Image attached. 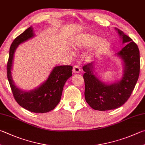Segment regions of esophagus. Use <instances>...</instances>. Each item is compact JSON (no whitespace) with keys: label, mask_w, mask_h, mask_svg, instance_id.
<instances>
[{"label":"esophagus","mask_w":145,"mask_h":145,"mask_svg":"<svg viewBox=\"0 0 145 145\" xmlns=\"http://www.w3.org/2000/svg\"><path fill=\"white\" fill-rule=\"evenodd\" d=\"M73 73H78L80 72V67H78L77 65H75L73 67Z\"/></svg>","instance_id":"1"}]
</instances>
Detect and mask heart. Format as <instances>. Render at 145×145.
<instances>
[{"label":"heart","mask_w":145,"mask_h":145,"mask_svg":"<svg viewBox=\"0 0 145 145\" xmlns=\"http://www.w3.org/2000/svg\"><path fill=\"white\" fill-rule=\"evenodd\" d=\"M75 49H82L84 47L93 45L92 49L87 54V58L92 59L103 53L110 46L108 40L105 39H99L97 35L94 34H82L75 39L74 42Z\"/></svg>","instance_id":"1"}]
</instances>
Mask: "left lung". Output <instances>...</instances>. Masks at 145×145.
Here are the masks:
<instances>
[{
    "label": "left lung",
    "mask_w": 145,
    "mask_h": 145,
    "mask_svg": "<svg viewBox=\"0 0 145 145\" xmlns=\"http://www.w3.org/2000/svg\"><path fill=\"white\" fill-rule=\"evenodd\" d=\"M126 45L117 53L122 59L123 74L117 82L107 84L96 77L94 63L83 67L85 83V99L92 108L99 111L114 110L122 106L127 101L138 80L140 70V57L138 46L132 39L119 29L115 28Z\"/></svg>",
    "instance_id": "8db88e82"
}]
</instances>
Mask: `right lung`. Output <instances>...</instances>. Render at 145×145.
Instances as JSON below:
<instances>
[{"mask_svg": "<svg viewBox=\"0 0 145 145\" xmlns=\"http://www.w3.org/2000/svg\"><path fill=\"white\" fill-rule=\"evenodd\" d=\"M34 35L33 28L30 27L13 40L9 49L7 75L13 96L18 103L28 111L43 114L53 110L59 103L65 82L72 76L73 67L70 65L55 67L47 79L33 90L26 91L17 88L11 75L14 52L20 44Z\"/></svg>", "mask_w": 145, "mask_h": 145, "instance_id": "add662e5", "label": "right lung"}]
</instances>
